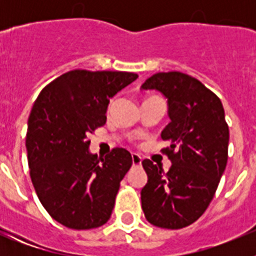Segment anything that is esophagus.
I'll list each match as a JSON object with an SVG mask.
<instances>
[{
	"mask_svg": "<svg viewBox=\"0 0 256 256\" xmlns=\"http://www.w3.org/2000/svg\"><path fill=\"white\" fill-rule=\"evenodd\" d=\"M132 160L134 166H140V164H142V158H140V156H138V154H132Z\"/></svg>",
	"mask_w": 256,
	"mask_h": 256,
	"instance_id": "1",
	"label": "esophagus"
}]
</instances>
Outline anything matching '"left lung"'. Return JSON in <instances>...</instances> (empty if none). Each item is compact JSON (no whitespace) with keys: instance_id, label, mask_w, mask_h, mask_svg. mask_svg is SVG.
<instances>
[{"instance_id":"left-lung-1","label":"left lung","mask_w":256,"mask_h":256,"mask_svg":"<svg viewBox=\"0 0 256 256\" xmlns=\"http://www.w3.org/2000/svg\"><path fill=\"white\" fill-rule=\"evenodd\" d=\"M168 98L170 124L160 136L170 146L164 172L150 160L142 162L148 183L140 191L142 210L160 228L190 226L206 211L227 164L228 126L218 96L196 78L180 72L156 73L140 86Z\"/></svg>"}]
</instances>
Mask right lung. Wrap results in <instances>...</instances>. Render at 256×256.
<instances>
[{
    "label": "right lung",
    "instance_id": "right-lung-1",
    "mask_svg": "<svg viewBox=\"0 0 256 256\" xmlns=\"http://www.w3.org/2000/svg\"><path fill=\"white\" fill-rule=\"evenodd\" d=\"M138 78L128 72L72 70L42 88L28 120L30 178L50 216L74 230L108 222L132 154L88 152V136L106 124L110 98Z\"/></svg>",
    "mask_w": 256,
    "mask_h": 256
}]
</instances>
